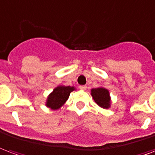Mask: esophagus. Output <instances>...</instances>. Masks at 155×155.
<instances>
[{"label":"esophagus","mask_w":155,"mask_h":155,"mask_svg":"<svg viewBox=\"0 0 155 155\" xmlns=\"http://www.w3.org/2000/svg\"><path fill=\"white\" fill-rule=\"evenodd\" d=\"M79 88L81 90H86L87 89V86L86 85H80L79 86Z\"/></svg>","instance_id":"1"}]
</instances>
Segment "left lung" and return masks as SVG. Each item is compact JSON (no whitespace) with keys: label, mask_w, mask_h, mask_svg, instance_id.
<instances>
[{"label":"left lung","mask_w":155,"mask_h":155,"mask_svg":"<svg viewBox=\"0 0 155 155\" xmlns=\"http://www.w3.org/2000/svg\"><path fill=\"white\" fill-rule=\"evenodd\" d=\"M91 96L94 101L102 108H108L110 107V97L109 91L103 87L91 89Z\"/></svg>","instance_id":"8db88e82"}]
</instances>
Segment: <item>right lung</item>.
<instances>
[{"mask_svg":"<svg viewBox=\"0 0 155 155\" xmlns=\"http://www.w3.org/2000/svg\"><path fill=\"white\" fill-rule=\"evenodd\" d=\"M74 90L73 87H64L59 86L54 89V91L49 95L47 100V107H50L53 110H57L60 108L69 97L70 92Z\"/></svg>","mask_w":155,"mask_h":155,"instance_id":"add662e5","label":"right lung"}]
</instances>
